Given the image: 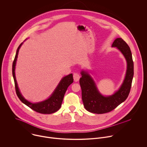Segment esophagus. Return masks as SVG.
<instances>
[{
	"label": "esophagus",
	"mask_w": 147,
	"mask_h": 147,
	"mask_svg": "<svg viewBox=\"0 0 147 147\" xmlns=\"http://www.w3.org/2000/svg\"><path fill=\"white\" fill-rule=\"evenodd\" d=\"M73 76H74V81H75V82H78V81H79V79H80V75H79L78 73H77V72L74 73Z\"/></svg>",
	"instance_id": "esophagus-1"
}]
</instances>
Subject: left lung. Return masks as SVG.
<instances>
[{
    "mask_svg": "<svg viewBox=\"0 0 147 147\" xmlns=\"http://www.w3.org/2000/svg\"><path fill=\"white\" fill-rule=\"evenodd\" d=\"M124 56L127 62V69L125 79L119 89L113 95L104 96L97 89L96 84L86 72H81L82 78L79 83L82 89V98L85 109L89 112L103 114L110 112L116 108L127 98L134 75V65L130 49L121 38H116L112 44Z\"/></svg>",
    "mask_w": 147,
    "mask_h": 147,
    "instance_id": "obj_1",
    "label": "left lung"
}]
</instances>
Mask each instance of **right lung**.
<instances>
[{
	"mask_svg": "<svg viewBox=\"0 0 147 147\" xmlns=\"http://www.w3.org/2000/svg\"><path fill=\"white\" fill-rule=\"evenodd\" d=\"M23 43H21L18 47L16 55L13 64V76L15 83V87L17 95L19 99L22 102L25 104L26 106L29 107L32 110H34L36 112L41 114H52L53 113L60 109L61 106V103L64 98L65 93L68 87V86L74 82L73 75L72 74L64 77L62 78L58 86L55 90L53 94L47 100L40 102L38 103H31L25 99L24 96L21 94L20 90L18 87L17 82L16 78L15 75V68L16 65V61L18 57V55L19 50L22 45Z\"/></svg>",
	"mask_w": 147,
	"mask_h": 147,
	"instance_id": "add662e5",
	"label": "right lung"
}]
</instances>
